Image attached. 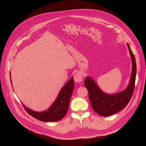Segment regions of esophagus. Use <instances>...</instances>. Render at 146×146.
I'll use <instances>...</instances> for the list:
<instances>
[{"instance_id": "1", "label": "esophagus", "mask_w": 146, "mask_h": 146, "mask_svg": "<svg viewBox=\"0 0 146 146\" xmlns=\"http://www.w3.org/2000/svg\"><path fill=\"white\" fill-rule=\"evenodd\" d=\"M74 80L76 83H80L83 80V76L80 72H78L74 75Z\"/></svg>"}]
</instances>
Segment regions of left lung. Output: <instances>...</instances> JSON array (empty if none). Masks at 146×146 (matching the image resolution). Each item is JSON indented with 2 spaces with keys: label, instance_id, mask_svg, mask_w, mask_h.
<instances>
[{
  "label": "left lung",
  "instance_id": "8db88e82",
  "mask_svg": "<svg viewBox=\"0 0 146 146\" xmlns=\"http://www.w3.org/2000/svg\"><path fill=\"white\" fill-rule=\"evenodd\" d=\"M132 63V70L129 83L124 90L112 94L104 93L96 82L88 76L84 82V85L89 93V98L94 111L102 116H109L123 110L130 101L133 93L137 66L134 55L129 44L127 43Z\"/></svg>",
  "mask_w": 146,
  "mask_h": 146
}]
</instances>
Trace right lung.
Masks as SVG:
<instances>
[{
    "label": "right lung",
    "instance_id": "add662e5",
    "mask_svg": "<svg viewBox=\"0 0 146 146\" xmlns=\"http://www.w3.org/2000/svg\"><path fill=\"white\" fill-rule=\"evenodd\" d=\"M11 82L12 84L11 78ZM74 88V78L72 77L62 88L56 100L50 107L44 111H34L25 106L22 103V104L29 115L40 121L44 122L60 121L67 113Z\"/></svg>",
    "mask_w": 146,
    "mask_h": 146
}]
</instances>
